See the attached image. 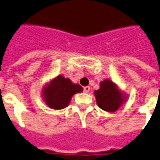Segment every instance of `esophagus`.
<instances>
[{"mask_svg":"<svg viewBox=\"0 0 160 160\" xmlns=\"http://www.w3.org/2000/svg\"><path fill=\"white\" fill-rule=\"evenodd\" d=\"M89 90H90V87H88V86H87V87H84V88H83V91H84L85 93H88Z\"/></svg>","mask_w":160,"mask_h":160,"instance_id":"34e87169","label":"esophagus"}]
</instances>
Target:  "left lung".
Instances as JSON below:
<instances>
[{
  "instance_id": "8db88e82",
  "label": "left lung",
  "mask_w": 160,
  "mask_h": 160,
  "mask_svg": "<svg viewBox=\"0 0 160 160\" xmlns=\"http://www.w3.org/2000/svg\"><path fill=\"white\" fill-rule=\"evenodd\" d=\"M96 102L105 111L115 112L123 102V96L116 85L108 80H103L101 88L94 92Z\"/></svg>"
}]
</instances>
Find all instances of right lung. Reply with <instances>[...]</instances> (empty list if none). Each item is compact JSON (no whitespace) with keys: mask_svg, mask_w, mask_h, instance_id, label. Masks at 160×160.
I'll return each mask as SVG.
<instances>
[{"mask_svg":"<svg viewBox=\"0 0 160 160\" xmlns=\"http://www.w3.org/2000/svg\"><path fill=\"white\" fill-rule=\"evenodd\" d=\"M82 91L80 85L72 84L69 79L58 76L43 89V99L53 109H63L68 106L72 96Z\"/></svg>","mask_w":160,"mask_h":160,"instance_id":"1","label":"right lung"}]
</instances>
